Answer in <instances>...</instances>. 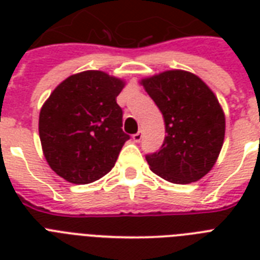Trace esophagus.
<instances>
[{
	"label": "esophagus",
	"mask_w": 260,
	"mask_h": 260,
	"mask_svg": "<svg viewBox=\"0 0 260 260\" xmlns=\"http://www.w3.org/2000/svg\"><path fill=\"white\" fill-rule=\"evenodd\" d=\"M142 138H143V132H142V131H139V132H136V134H135L134 136H132V139H134L135 143L140 142V140H142Z\"/></svg>",
	"instance_id": "esophagus-1"
}]
</instances>
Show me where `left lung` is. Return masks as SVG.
Listing matches in <instances>:
<instances>
[{"label":"left lung","mask_w":260,"mask_h":260,"mask_svg":"<svg viewBox=\"0 0 260 260\" xmlns=\"http://www.w3.org/2000/svg\"><path fill=\"white\" fill-rule=\"evenodd\" d=\"M166 125L160 150L146 155L152 173L173 183H190L212 170L221 151L225 117L204 81L189 71L170 70L142 79Z\"/></svg>","instance_id":"1"}]
</instances>
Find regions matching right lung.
Returning <instances> with one entry per match:
<instances>
[{
    "label": "right lung",
    "mask_w": 260,
    "mask_h": 260,
    "mask_svg": "<svg viewBox=\"0 0 260 260\" xmlns=\"http://www.w3.org/2000/svg\"><path fill=\"white\" fill-rule=\"evenodd\" d=\"M124 85L104 71H83L64 79L44 102L39 135L47 162L59 177L86 185L112 170L129 139L116 102Z\"/></svg>",
    "instance_id": "obj_1"
}]
</instances>
